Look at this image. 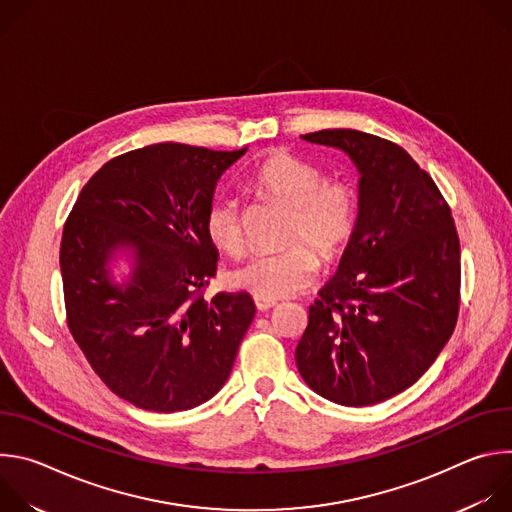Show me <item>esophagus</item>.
<instances>
[{"mask_svg": "<svg viewBox=\"0 0 512 512\" xmlns=\"http://www.w3.org/2000/svg\"><path fill=\"white\" fill-rule=\"evenodd\" d=\"M255 306L259 312H267L275 306V300H263V298H255Z\"/></svg>", "mask_w": 512, "mask_h": 512, "instance_id": "34e87169", "label": "esophagus"}]
</instances>
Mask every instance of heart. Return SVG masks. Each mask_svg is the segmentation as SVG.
Returning a JSON list of instances; mask_svg holds the SVG:
<instances>
[{"instance_id":"heart-1","label":"heart","mask_w":512,"mask_h":512,"mask_svg":"<svg viewBox=\"0 0 512 512\" xmlns=\"http://www.w3.org/2000/svg\"><path fill=\"white\" fill-rule=\"evenodd\" d=\"M251 184L257 192L289 206L285 243L294 245L251 255L231 271V281L255 298L279 300L296 294L316 277L320 261L315 250L324 261H332L346 249L358 221V194L348 182L324 178L318 166L287 152L265 158L253 170ZM204 233L218 251L229 255L243 251V212L233 194L218 192L210 198Z\"/></svg>"}]
</instances>
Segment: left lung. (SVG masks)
<instances>
[{"label":"left lung","instance_id":"8db88e82","mask_svg":"<svg viewBox=\"0 0 512 512\" xmlns=\"http://www.w3.org/2000/svg\"><path fill=\"white\" fill-rule=\"evenodd\" d=\"M354 162L358 221L298 342L302 379L328 401L375 405L409 389L450 340L460 239L431 176L401 145L356 129L302 135Z\"/></svg>","mask_w":512,"mask_h":512}]
</instances>
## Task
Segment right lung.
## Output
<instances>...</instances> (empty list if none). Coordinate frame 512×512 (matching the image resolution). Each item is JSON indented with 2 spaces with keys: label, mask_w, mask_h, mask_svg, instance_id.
I'll use <instances>...</instances> for the list:
<instances>
[{
  "label": "right lung",
  "mask_w": 512,
  "mask_h": 512,
  "mask_svg": "<svg viewBox=\"0 0 512 512\" xmlns=\"http://www.w3.org/2000/svg\"><path fill=\"white\" fill-rule=\"evenodd\" d=\"M247 148L154 143L109 160L81 190L60 243L68 330L99 379L131 405L174 413L214 397L253 322L247 291L202 298L216 273L204 212ZM134 261L117 284L108 265Z\"/></svg>",
  "instance_id": "1"
}]
</instances>
